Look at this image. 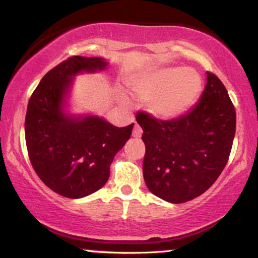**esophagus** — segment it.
Listing matches in <instances>:
<instances>
[{
    "instance_id": "esophagus-1",
    "label": "esophagus",
    "mask_w": 258,
    "mask_h": 258,
    "mask_svg": "<svg viewBox=\"0 0 258 258\" xmlns=\"http://www.w3.org/2000/svg\"><path fill=\"white\" fill-rule=\"evenodd\" d=\"M142 133H143V131H142L141 127H139L138 125H135V127H133V132H132L133 137L139 138L142 136Z\"/></svg>"
}]
</instances>
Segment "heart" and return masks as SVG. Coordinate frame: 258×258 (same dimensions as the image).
I'll return each mask as SVG.
<instances>
[{"label":"heart","mask_w":258,"mask_h":258,"mask_svg":"<svg viewBox=\"0 0 258 258\" xmlns=\"http://www.w3.org/2000/svg\"><path fill=\"white\" fill-rule=\"evenodd\" d=\"M200 75L191 68L167 67L144 74L130 82L136 98L146 100L148 111L161 120L182 116L194 104L201 91ZM125 102V98H121Z\"/></svg>","instance_id":"heart-1"}]
</instances>
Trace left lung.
<instances>
[{
  "mask_svg": "<svg viewBox=\"0 0 258 258\" xmlns=\"http://www.w3.org/2000/svg\"><path fill=\"white\" fill-rule=\"evenodd\" d=\"M146 156L143 177L154 195L171 204L193 200L218 178L232 149L236 114L221 80L207 73L199 103L177 119L139 112Z\"/></svg>",
  "mask_w": 258,
  "mask_h": 258,
  "instance_id": "8db88e82",
  "label": "left lung"
}]
</instances>
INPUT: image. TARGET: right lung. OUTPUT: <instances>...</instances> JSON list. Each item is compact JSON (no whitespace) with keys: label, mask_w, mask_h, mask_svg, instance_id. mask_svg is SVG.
<instances>
[{"label":"right lung","mask_w":258,"mask_h":258,"mask_svg":"<svg viewBox=\"0 0 258 258\" xmlns=\"http://www.w3.org/2000/svg\"><path fill=\"white\" fill-rule=\"evenodd\" d=\"M109 63L75 55L43 76L28 104L25 141L41 180L59 195L85 198L99 190L114 156L131 137L133 123L116 127L104 117L70 111L75 76L100 73Z\"/></svg>","instance_id":"1"}]
</instances>
